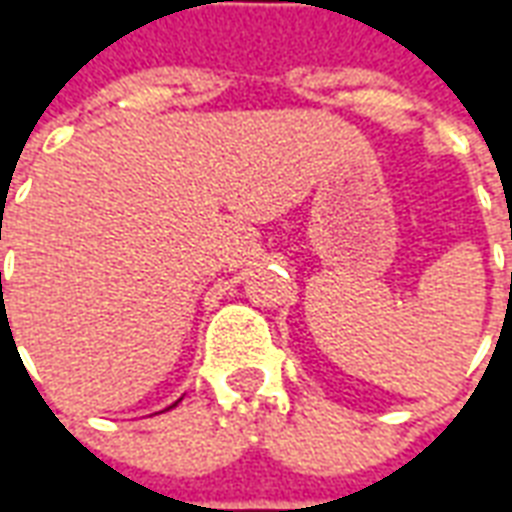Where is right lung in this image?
Instances as JSON below:
<instances>
[{
    "label": "right lung",
    "mask_w": 512,
    "mask_h": 512,
    "mask_svg": "<svg viewBox=\"0 0 512 512\" xmlns=\"http://www.w3.org/2000/svg\"><path fill=\"white\" fill-rule=\"evenodd\" d=\"M175 403H178V400H175ZM175 403H172V406H175ZM172 406H169V408H172Z\"/></svg>",
    "instance_id": "1"
}]
</instances>
